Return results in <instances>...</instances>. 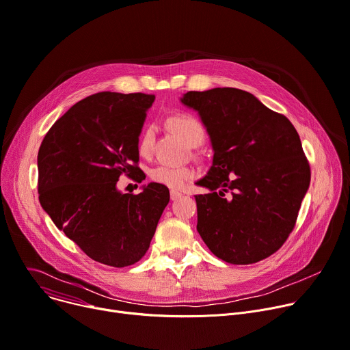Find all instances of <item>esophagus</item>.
Listing matches in <instances>:
<instances>
[{"instance_id": "34e87169", "label": "esophagus", "mask_w": 350, "mask_h": 350, "mask_svg": "<svg viewBox=\"0 0 350 350\" xmlns=\"http://www.w3.org/2000/svg\"><path fill=\"white\" fill-rule=\"evenodd\" d=\"M179 198H182V193H180V192L171 191V200H178Z\"/></svg>"}]
</instances>
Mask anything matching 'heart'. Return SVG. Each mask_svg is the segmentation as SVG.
Here are the masks:
<instances>
[{"mask_svg":"<svg viewBox=\"0 0 350 350\" xmlns=\"http://www.w3.org/2000/svg\"><path fill=\"white\" fill-rule=\"evenodd\" d=\"M168 126L171 130L178 134V136L191 147L199 146L203 139H204V129L202 123L191 113L186 112H179L172 115L168 119ZM154 126H147L142 136L139 139V152L143 157H147L151 154L152 150V143H154ZM150 179L164 185L168 187H172V189H179L186 182H189L191 179L195 178L196 172L191 167H185V165H170V164H158L152 167L148 172Z\"/></svg>","mask_w":350,"mask_h":350,"instance_id":"1","label":"heart"}]
</instances>
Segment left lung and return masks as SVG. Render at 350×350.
I'll return each instance as SVG.
<instances>
[{"label":"left lung","instance_id":"1","mask_svg":"<svg viewBox=\"0 0 350 350\" xmlns=\"http://www.w3.org/2000/svg\"><path fill=\"white\" fill-rule=\"evenodd\" d=\"M199 112L214 150L198 185V231L208 250L250 265L282 248L297 221L311 171L297 130L252 94L237 88L189 91L180 99Z\"/></svg>","mask_w":350,"mask_h":350}]
</instances>
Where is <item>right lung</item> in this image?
Returning a JSON list of instances; mask_svg holds the SVG:
<instances>
[{"label":"right lung","mask_w":350,"mask_h":350,"mask_svg":"<svg viewBox=\"0 0 350 350\" xmlns=\"http://www.w3.org/2000/svg\"><path fill=\"white\" fill-rule=\"evenodd\" d=\"M151 94L98 92L55 123L38 154L39 202L53 223L91 259L113 267L139 262L170 202L168 187L137 195L116 189L120 175L142 182L139 136Z\"/></svg>","instance_id":"1"}]
</instances>
